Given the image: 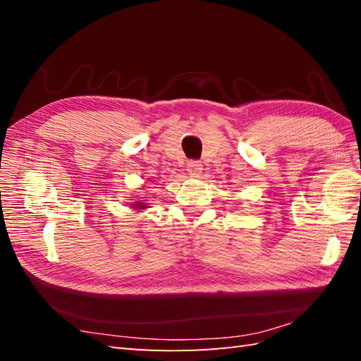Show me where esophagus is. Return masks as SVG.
Segmentation results:
<instances>
[{
	"label": "esophagus",
	"mask_w": 361,
	"mask_h": 361,
	"mask_svg": "<svg viewBox=\"0 0 361 361\" xmlns=\"http://www.w3.org/2000/svg\"><path fill=\"white\" fill-rule=\"evenodd\" d=\"M202 171H203V167L200 164V161H189V163H188V172H189V175L198 176V175L202 173Z\"/></svg>",
	"instance_id": "1"
}]
</instances>
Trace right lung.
I'll use <instances>...</instances> for the list:
<instances>
[{
	"instance_id": "right-lung-1",
	"label": "right lung",
	"mask_w": 361,
	"mask_h": 361,
	"mask_svg": "<svg viewBox=\"0 0 361 361\" xmlns=\"http://www.w3.org/2000/svg\"><path fill=\"white\" fill-rule=\"evenodd\" d=\"M133 206H136V208H140V209H142V208H147V206H145L144 203H137V202H136Z\"/></svg>"
}]
</instances>
